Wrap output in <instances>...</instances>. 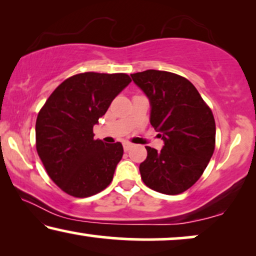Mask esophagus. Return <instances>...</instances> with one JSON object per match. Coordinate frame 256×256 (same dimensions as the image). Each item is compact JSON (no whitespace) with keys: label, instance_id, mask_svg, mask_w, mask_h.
<instances>
[{"label":"esophagus","instance_id":"1","mask_svg":"<svg viewBox=\"0 0 256 256\" xmlns=\"http://www.w3.org/2000/svg\"><path fill=\"white\" fill-rule=\"evenodd\" d=\"M132 146V143H129V142H124V152H128V150L130 149Z\"/></svg>","mask_w":256,"mask_h":256}]
</instances>
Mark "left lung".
<instances>
[{"instance_id":"left-lung-1","label":"left lung","mask_w":256,"mask_h":256,"mask_svg":"<svg viewBox=\"0 0 256 256\" xmlns=\"http://www.w3.org/2000/svg\"><path fill=\"white\" fill-rule=\"evenodd\" d=\"M130 76L149 99L150 124L164 142L160 152L146 146L142 180L160 194H182L200 178L214 152L212 112L183 76L157 70Z\"/></svg>"}]
</instances>
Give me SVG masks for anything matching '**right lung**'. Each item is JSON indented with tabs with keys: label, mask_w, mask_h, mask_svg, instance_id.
I'll use <instances>...</instances> for the list:
<instances>
[{
	"label": "right lung",
	"mask_w": 256,
	"mask_h": 256,
	"mask_svg": "<svg viewBox=\"0 0 256 256\" xmlns=\"http://www.w3.org/2000/svg\"><path fill=\"white\" fill-rule=\"evenodd\" d=\"M130 82L124 73L76 74L54 90L38 113L37 152L51 180L70 196L96 194L113 180L124 146L94 140L93 127Z\"/></svg>",
	"instance_id": "add662e5"
}]
</instances>
